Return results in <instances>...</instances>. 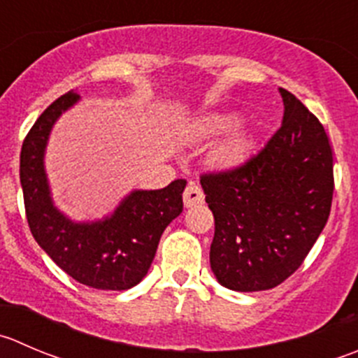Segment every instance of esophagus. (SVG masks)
I'll use <instances>...</instances> for the list:
<instances>
[{
  "label": "esophagus",
  "instance_id": "34e87169",
  "mask_svg": "<svg viewBox=\"0 0 358 358\" xmlns=\"http://www.w3.org/2000/svg\"><path fill=\"white\" fill-rule=\"evenodd\" d=\"M203 201H204V194L203 190H201V187L190 182L189 185H187L185 192H183V204H185L187 208H190V206H196V204H201Z\"/></svg>",
  "mask_w": 358,
  "mask_h": 358
}]
</instances>
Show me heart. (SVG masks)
<instances>
[{
  "mask_svg": "<svg viewBox=\"0 0 358 358\" xmlns=\"http://www.w3.org/2000/svg\"><path fill=\"white\" fill-rule=\"evenodd\" d=\"M239 124V117L232 113H224V115H211L201 120L197 126V138L199 140H210L217 134L225 133V131L234 129ZM248 155V141L243 136H232L220 145L213 154V162L218 168H236L241 164Z\"/></svg>",
  "mask_w": 358,
  "mask_h": 358,
  "instance_id": "b5f03b06",
  "label": "heart"
}]
</instances>
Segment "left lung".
<instances>
[{
    "mask_svg": "<svg viewBox=\"0 0 358 358\" xmlns=\"http://www.w3.org/2000/svg\"><path fill=\"white\" fill-rule=\"evenodd\" d=\"M283 122L245 164L201 176L215 217L211 271L236 292L275 289L299 269L327 224L332 148L320 120L285 89Z\"/></svg>",
    "mask_w": 358,
    "mask_h": 358,
    "instance_id": "8db88e82",
    "label": "left lung"
}]
</instances>
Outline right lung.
I'll return each instance as SVG.
<instances>
[{"label":"right lung","instance_id":"obj_1","mask_svg":"<svg viewBox=\"0 0 358 358\" xmlns=\"http://www.w3.org/2000/svg\"><path fill=\"white\" fill-rule=\"evenodd\" d=\"M80 96L69 91L34 122L20 150V185L31 234L73 280L99 290H127L147 276L164 229L182 213L185 180L133 190L110 217L73 222L54 206L43 157L55 120Z\"/></svg>","mask_w":358,"mask_h":358}]
</instances>
